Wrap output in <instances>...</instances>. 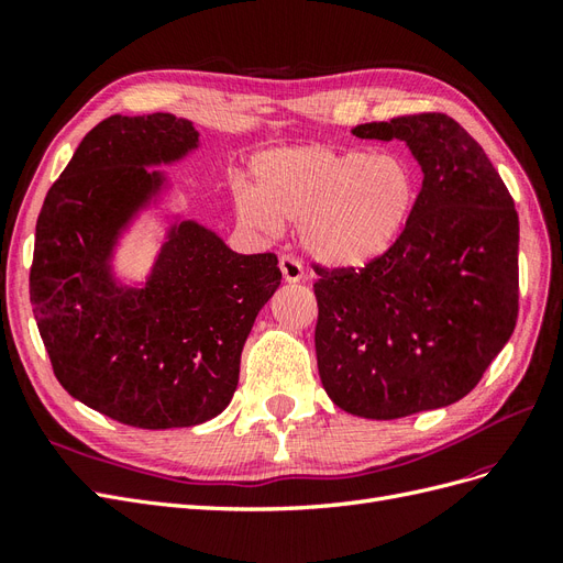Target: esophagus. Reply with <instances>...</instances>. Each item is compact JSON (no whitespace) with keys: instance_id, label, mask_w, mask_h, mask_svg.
Listing matches in <instances>:
<instances>
[{"instance_id":"obj_1","label":"esophagus","mask_w":563,"mask_h":563,"mask_svg":"<svg viewBox=\"0 0 563 563\" xmlns=\"http://www.w3.org/2000/svg\"><path fill=\"white\" fill-rule=\"evenodd\" d=\"M279 269H282L284 282H288V284H296V282H300L305 277V269H302L300 261L294 258V255H282V258H279Z\"/></svg>"}]
</instances>
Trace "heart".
<instances>
[{
	"label": "heart",
	"mask_w": 563,
	"mask_h": 563,
	"mask_svg": "<svg viewBox=\"0 0 563 563\" xmlns=\"http://www.w3.org/2000/svg\"><path fill=\"white\" fill-rule=\"evenodd\" d=\"M258 187L236 185L242 223L261 234L302 228V246L329 267H364L399 240L416 201V176L391 155L302 145L255 166Z\"/></svg>",
	"instance_id": "1"
}]
</instances>
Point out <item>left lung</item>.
I'll return each mask as SVG.
<instances>
[{"instance_id": "8db88e82", "label": "left lung", "mask_w": 563, "mask_h": 563, "mask_svg": "<svg viewBox=\"0 0 563 563\" xmlns=\"http://www.w3.org/2000/svg\"><path fill=\"white\" fill-rule=\"evenodd\" d=\"M406 141L422 187L399 240L364 267L314 265L319 378L371 420L463 399L515 331L519 216L482 145L444 112L360 124Z\"/></svg>"}]
</instances>
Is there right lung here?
<instances>
[{
  "mask_svg": "<svg viewBox=\"0 0 563 563\" xmlns=\"http://www.w3.org/2000/svg\"><path fill=\"white\" fill-rule=\"evenodd\" d=\"M168 112L112 114L79 143L37 218L30 302L58 383L141 430L216 418L240 383L242 347L277 291L275 253L242 255L192 220L172 228L143 288L117 286V236L159 192L150 164L197 147Z\"/></svg>",
  "mask_w": 563,
  "mask_h": 563,
  "instance_id": "obj_1",
  "label": "right lung"
}]
</instances>
